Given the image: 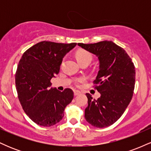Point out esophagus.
Returning <instances> with one entry per match:
<instances>
[{"label": "esophagus", "instance_id": "obj_1", "mask_svg": "<svg viewBox=\"0 0 151 151\" xmlns=\"http://www.w3.org/2000/svg\"><path fill=\"white\" fill-rule=\"evenodd\" d=\"M81 93V92L79 91H77V90H74V96H78Z\"/></svg>", "mask_w": 151, "mask_h": 151}]
</instances>
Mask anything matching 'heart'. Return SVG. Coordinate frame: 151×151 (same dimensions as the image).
<instances>
[{
    "label": "heart",
    "mask_w": 151,
    "mask_h": 151,
    "mask_svg": "<svg viewBox=\"0 0 151 151\" xmlns=\"http://www.w3.org/2000/svg\"><path fill=\"white\" fill-rule=\"evenodd\" d=\"M76 58H77V61L80 65L84 63L89 64L90 62L92 61L93 56L89 52L86 51L85 50H80L78 51L75 54ZM84 78H79V79H76V84H78L79 82H81L84 81Z\"/></svg>",
    "instance_id": "b5f03b06"
}]
</instances>
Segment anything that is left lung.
<instances>
[{
  "mask_svg": "<svg viewBox=\"0 0 151 151\" xmlns=\"http://www.w3.org/2000/svg\"><path fill=\"white\" fill-rule=\"evenodd\" d=\"M78 45L96 55L100 64L93 83L101 96L95 99L86 93L88 106L84 117L93 126L107 127L122 116L131 102L136 81L135 66L125 50L111 41Z\"/></svg>",
  "mask_w": 151,
  "mask_h": 151,
  "instance_id": "obj_1",
  "label": "left lung"
}]
</instances>
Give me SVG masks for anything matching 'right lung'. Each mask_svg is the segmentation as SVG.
<instances>
[{"label": "right lung", "instance_id": "add662e5", "mask_svg": "<svg viewBox=\"0 0 151 151\" xmlns=\"http://www.w3.org/2000/svg\"><path fill=\"white\" fill-rule=\"evenodd\" d=\"M77 43L42 41L27 50L15 72L18 97L28 117L40 126H54L62 120L74 92L50 88L51 79L60 72L62 59Z\"/></svg>", "mask_w": 151, "mask_h": 151}]
</instances>
